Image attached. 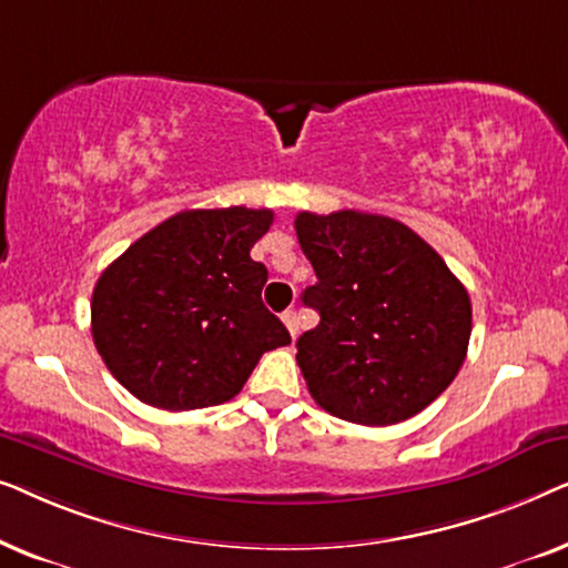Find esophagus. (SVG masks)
<instances>
[{"instance_id":"obj_1","label":"esophagus","mask_w":568,"mask_h":568,"mask_svg":"<svg viewBox=\"0 0 568 568\" xmlns=\"http://www.w3.org/2000/svg\"><path fill=\"white\" fill-rule=\"evenodd\" d=\"M282 321H284V325H286V331L292 333V338L297 336V331H300V315L294 313V310H286V313L282 315Z\"/></svg>"}]
</instances>
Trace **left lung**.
<instances>
[{
  "instance_id": "1",
  "label": "left lung",
  "mask_w": 568,
  "mask_h": 568,
  "mask_svg": "<svg viewBox=\"0 0 568 568\" xmlns=\"http://www.w3.org/2000/svg\"><path fill=\"white\" fill-rule=\"evenodd\" d=\"M317 282L302 302L321 323L297 341L307 390L328 414L364 426L416 416L460 372L470 297L434 247L398 220L364 212L294 220Z\"/></svg>"
}]
</instances>
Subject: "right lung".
Listing matches in <instances>:
<instances>
[{
    "mask_svg": "<svg viewBox=\"0 0 568 568\" xmlns=\"http://www.w3.org/2000/svg\"><path fill=\"white\" fill-rule=\"evenodd\" d=\"M271 209H191L129 245L92 292V341L142 403L193 410L235 398L290 331L263 305L268 271L251 258Z\"/></svg>",
    "mask_w": 568,
    "mask_h": 568,
    "instance_id": "1",
    "label": "right lung"
}]
</instances>
